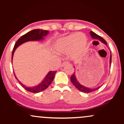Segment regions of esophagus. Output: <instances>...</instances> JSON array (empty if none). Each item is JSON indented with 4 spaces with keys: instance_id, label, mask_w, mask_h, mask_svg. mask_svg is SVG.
Returning <instances> with one entry per match:
<instances>
[{
    "instance_id": "34e87169",
    "label": "esophagus",
    "mask_w": 124,
    "mask_h": 124,
    "mask_svg": "<svg viewBox=\"0 0 124 124\" xmlns=\"http://www.w3.org/2000/svg\"><path fill=\"white\" fill-rule=\"evenodd\" d=\"M69 62H63L61 64V67H64V66L67 65H69Z\"/></svg>"
}]
</instances>
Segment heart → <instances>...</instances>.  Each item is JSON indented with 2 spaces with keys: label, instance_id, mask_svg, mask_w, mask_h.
Returning <instances> with one entry per match:
<instances>
[{
  "label": "heart",
  "instance_id": "obj_1",
  "mask_svg": "<svg viewBox=\"0 0 124 124\" xmlns=\"http://www.w3.org/2000/svg\"><path fill=\"white\" fill-rule=\"evenodd\" d=\"M87 44V38L82 33H73L59 39L54 46V50L59 54L70 52L73 59L79 57L82 54Z\"/></svg>",
  "mask_w": 124,
  "mask_h": 124
}]
</instances>
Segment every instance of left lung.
Returning a JSON list of instances; mask_svg holds the SVG:
<instances>
[{
  "label": "left lung",
  "mask_w": 124,
  "mask_h": 124,
  "mask_svg": "<svg viewBox=\"0 0 124 124\" xmlns=\"http://www.w3.org/2000/svg\"><path fill=\"white\" fill-rule=\"evenodd\" d=\"M90 33L91 36L93 38L99 40L100 41H101V42H103V43H104L105 45H107L106 41L102 38V37H101V36H99V35L96 34V33H94V32L92 31H91L90 32ZM111 60H112V55L111 54V56H110V60H109L110 65H111ZM70 81H71V82H72V84L74 85V86H75V87L77 88L78 90L82 91V92H83V93H89L93 92V91H94L96 90H98V89H99L100 87H101V86H99V87L95 88V89H90V88L86 87H85V86L82 85H81L80 84H79V83L78 82V81L77 80V78H76V77L75 72H74V73L73 74L72 76L70 77Z\"/></svg>",
  "instance_id": "left-lung-1"
}]
</instances>
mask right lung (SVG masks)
<instances>
[{
	"label": "right lung",
	"instance_id": "obj_1",
	"mask_svg": "<svg viewBox=\"0 0 124 124\" xmlns=\"http://www.w3.org/2000/svg\"><path fill=\"white\" fill-rule=\"evenodd\" d=\"M49 33L48 30H44L40 29H34L31 30L28 33H27L21 36L17 40V42L15 43L14 48H13V51L12 54V59L13 56V54L16 48L21 44H23L25 42L30 41V40H39L42 39L43 37L47 35V34ZM56 72V71H50L47 74L46 76L45 79L42 81V82L37 85V86L33 87H28L26 86L21 83L19 81L20 84L24 88L25 90L27 91H29V92L33 93H38L41 91L45 90L50 85L52 81L54 80V77H55V74ZM16 77V76H15ZM17 79V78L16 77Z\"/></svg>",
	"mask_w": 124,
	"mask_h": 124
}]
</instances>
